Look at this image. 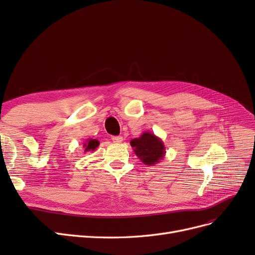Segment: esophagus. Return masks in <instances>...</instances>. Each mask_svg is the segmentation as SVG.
Segmentation results:
<instances>
[{
  "mask_svg": "<svg viewBox=\"0 0 255 255\" xmlns=\"http://www.w3.org/2000/svg\"><path fill=\"white\" fill-rule=\"evenodd\" d=\"M112 139L115 143H120V142L123 141V137L122 136H114Z\"/></svg>",
  "mask_w": 255,
  "mask_h": 255,
  "instance_id": "obj_1",
  "label": "esophagus"
}]
</instances>
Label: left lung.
Segmentation results:
<instances>
[{
    "mask_svg": "<svg viewBox=\"0 0 255 255\" xmlns=\"http://www.w3.org/2000/svg\"><path fill=\"white\" fill-rule=\"evenodd\" d=\"M130 145L144 165H156L166 155L163 140L151 132H143L138 138H134L130 140Z\"/></svg>",
    "mask_w": 255,
    "mask_h": 255,
    "instance_id": "1",
    "label": "left lung"
}]
</instances>
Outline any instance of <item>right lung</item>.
<instances>
[{
    "label": "right lung",
    "mask_w": 255,
    "mask_h": 255,
    "mask_svg": "<svg viewBox=\"0 0 255 255\" xmlns=\"http://www.w3.org/2000/svg\"><path fill=\"white\" fill-rule=\"evenodd\" d=\"M100 142L98 139H92V138H88V139L84 142L83 148L84 152H92L96 151L97 148L99 146Z\"/></svg>",
    "instance_id": "add662e5"
}]
</instances>
